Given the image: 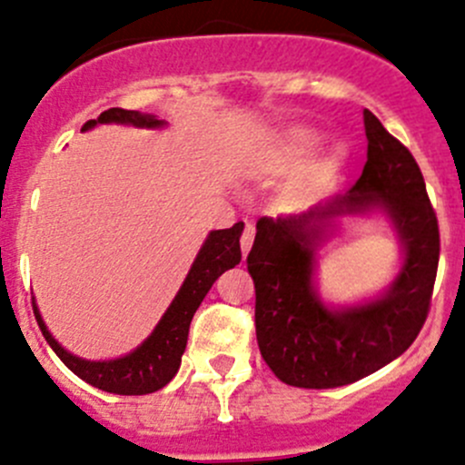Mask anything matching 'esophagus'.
<instances>
[{"label": "esophagus", "mask_w": 465, "mask_h": 465, "mask_svg": "<svg viewBox=\"0 0 465 465\" xmlns=\"http://www.w3.org/2000/svg\"><path fill=\"white\" fill-rule=\"evenodd\" d=\"M252 242H254V224L247 223L245 229H242V236H241V250H242V256H247V252H250Z\"/></svg>", "instance_id": "1"}]
</instances>
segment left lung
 Segmentation results:
<instances>
[{"label":"left lung","instance_id":"obj_1","mask_svg":"<svg viewBox=\"0 0 465 465\" xmlns=\"http://www.w3.org/2000/svg\"><path fill=\"white\" fill-rule=\"evenodd\" d=\"M367 163L349 193L308 213L259 218L247 254L256 290V340L267 367L299 389H332L378 371L405 353L428 320L440 236L414 154L364 110ZM382 205L406 245V265L382 300L331 312L312 288L322 220Z\"/></svg>","mask_w":465,"mask_h":465}]
</instances>
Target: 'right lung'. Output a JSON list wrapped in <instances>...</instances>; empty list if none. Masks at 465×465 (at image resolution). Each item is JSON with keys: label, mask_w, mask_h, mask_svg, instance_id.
Returning <instances> with one entry per match:
<instances>
[{"label": "right lung", "mask_w": 465, "mask_h": 465, "mask_svg": "<svg viewBox=\"0 0 465 465\" xmlns=\"http://www.w3.org/2000/svg\"><path fill=\"white\" fill-rule=\"evenodd\" d=\"M96 124H130L139 125V128H157L163 121H157L153 114H142L137 110L110 107V110L101 112L98 119L87 121L83 130H89ZM241 233L242 223L209 233L198 259L191 267L189 276H186L184 285L180 288L177 297L173 299L166 315L157 323L153 335L125 358L107 360V362H89V360H81L76 355L67 353L46 331L35 302H31L37 326H40L42 335L49 341L51 349L55 351V355L92 387L119 393V396H143V393L157 391V389L166 387L177 373V369H180L182 353H184L186 340H189L191 320H193L195 311L200 308L211 285L215 283V279L224 270H232L233 265L241 262Z\"/></svg>", "instance_id": "obj_1"}]
</instances>
